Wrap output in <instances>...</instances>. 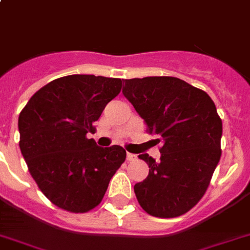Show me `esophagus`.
Listing matches in <instances>:
<instances>
[{
	"label": "esophagus",
	"instance_id": "34e87169",
	"mask_svg": "<svg viewBox=\"0 0 250 250\" xmlns=\"http://www.w3.org/2000/svg\"><path fill=\"white\" fill-rule=\"evenodd\" d=\"M136 159V155L133 154H129V152H127V161H133Z\"/></svg>",
	"mask_w": 250,
	"mask_h": 250
}]
</instances>
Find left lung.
Here are the masks:
<instances>
[{
    "label": "left lung",
    "instance_id": "left-lung-1",
    "mask_svg": "<svg viewBox=\"0 0 250 250\" xmlns=\"http://www.w3.org/2000/svg\"><path fill=\"white\" fill-rule=\"evenodd\" d=\"M123 95L161 144L160 161L147 154V178L135 184L142 208L155 217H178L206 193L221 157L222 122L208 94L183 80H125Z\"/></svg>",
    "mask_w": 250,
    "mask_h": 250
}]
</instances>
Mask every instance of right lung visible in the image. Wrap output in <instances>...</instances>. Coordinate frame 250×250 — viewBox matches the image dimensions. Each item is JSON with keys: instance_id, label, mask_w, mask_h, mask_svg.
<instances>
[{"instance_id": "obj_1", "label": "right lung", "mask_w": 250, "mask_h": 250, "mask_svg": "<svg viewBox=\"0 0 250 250\" xmlns=\"http://www.w3.org/2000/svg\"><path fill=\"white\" fill-rule=\"evenodd\" d=\"M121 89V79L60 77L38 90L19 115V146L29 171L60 208L83 213L98 206L125 163L123 147L103 148L86 137Z\"/></svg>"}]
</instances>
